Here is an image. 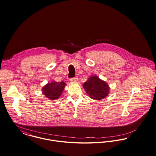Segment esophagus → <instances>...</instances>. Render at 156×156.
Segmentation results:
<instances>
[{
  "label": "esophagus",
  "instance_id": "obj_1",
  "mask_svg": "<svg viewBox=\"0 0 156 156\" xmlns=\"http://www.w3.org/2000/svg\"><path fill=\"white\" fill-rule=\"evenodd\" d=\"M78 80V76H75V77H73V78H71V79L70 80V81H71V82H76Z\"/></svg>",
  "mask_w": 156,
  "mask_h": 156
}]
</instances>
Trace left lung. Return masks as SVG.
<instances>
[{"label": "left lung", "instance_id": "1", "mask_svg": "<svg viewBox=\"0 0 156 156\" xmlns=\"http://www.w3.org/2000/svg\"><path fill=\"white\" fill-rule=\"evenodd\" d=\"M83 87L90 98L97 100L104 99L107 96L110 90L108 84L97 76L89 78V80L83 83Z\"/></svg>", "mask_w": 156, "mask_h": 156}]
</instances>
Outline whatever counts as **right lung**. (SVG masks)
Wrapping results in <instances>:
<instances>
[{
  "label": "right lung",
  "mask_w": 156,
  "mask_h": 156,
  "mask_svg": "<svg viewBox=\"0 0 156 156\" xmlns=\"http://www.w3.org/2000/svg\"><path fill=\"white\" fill-rule=\"evenodd\" d=\"M66 83L61 82L53 81L52 83H48L42 88V92L44 95L49 98L50 100H54L59 98L62 94V92L64 89Z\"/></svg>",
  "instance_id": "right-lung-1"
}]
</instances>
